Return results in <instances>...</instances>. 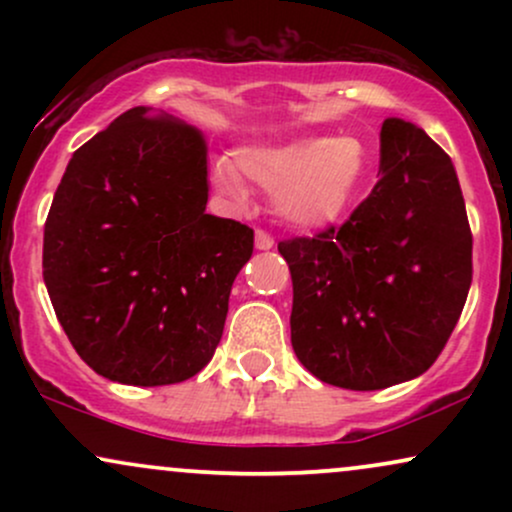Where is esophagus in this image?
<instances>
[{
	"instance_id": "esophagus-1",
	"label": "esophagus",
	"mask_w": 512,
	"mask_h": 512,
	"mask_svg": "<svg viewBox=\"0 0 512 512\" xmlns=\"http://www.w3.org/2000/svg\"><path fill=\"white\" fill-rule=\"evenodd\" d=\"M255 248L257 250H272L274 248V238L269 236L267 231H262V228H257V231H255Z\"/></svg>"
}]
</instances>
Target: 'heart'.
<instances>
[{
    "label": "heart",
    "mask_w": 512,
    "mask_h": 512,
    "mask_svg": "<svg viewBox=\"0 0 512 512\" xmlns=\"http://www.w3.org/2000/svg\"><path fill=\"white\" fill-rule=\"evenodd\" d=\"M370 173L366 144L354 137H301L245 146L236 161H216V180L233 197L248 195L243 175L274 192V209L298 228H327L349 214Z\"/></svg>",
    "instance_id": "b5f03b06"
}]
</instances>
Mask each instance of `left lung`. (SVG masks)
Returning a JSON list of instances; mask_svg holds the SVG:
<instances>
[{
  "label": "left lung",
  "instance_id": "obj_1",
  "mask_svg": "<svg viewBox=\"0 0 512 512\" xmlns=\"http://www.w3.org/2000/svg\"><path fill=\"white\" fill-rule=\"evenodd\" d=\"M291 269V344L322 383L383 390L426 373L472 284V231L450 156L387 117L380 180L339 228L279 243Z\"/></svg>",
  "mask_w": 512,
  "mask_h": 512
}]
</instances>
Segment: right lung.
<instances>
[{
    "label": "right lung",
    "instance_id": "1",
    "mask_svg": "<svg viewBox=\"0 0 512 512\" xmlns=\"http://www.w3.org/2000/svg\"><path fill=\"white\" fill-rule=\"evenodd\" d=\"M202 132L127 110L74 151L45 221L43 279L69 342L103 378H192L221 342L255 233L207 214Z\"/></svg>",
    "mask_w": 512,
    "mask_h": 512
}]
</instances>
